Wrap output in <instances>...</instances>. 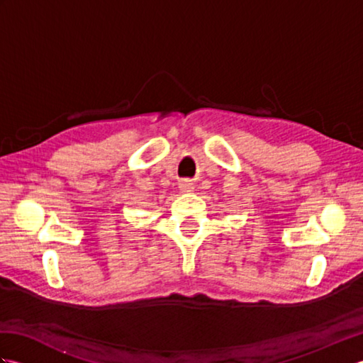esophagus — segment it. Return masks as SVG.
I'll list each match as a JSON object with an SVG mask.
<instances>
[{"label": "esophagus", "instance_id": "34e87169", "mask_svg": "<svg viewBox=\"0 0 363 363\" xmlns=\"http://www.w3.org/2000/svg\"><path fill=\"white\" fill-rule=\"evenodd\" d=\"M194 189H195L194 181L184 179L179 182V190L182 191V194H190V191H194Z\"/></svg>", "mask_w": 363, "mask_h": 363}]
</instances>
